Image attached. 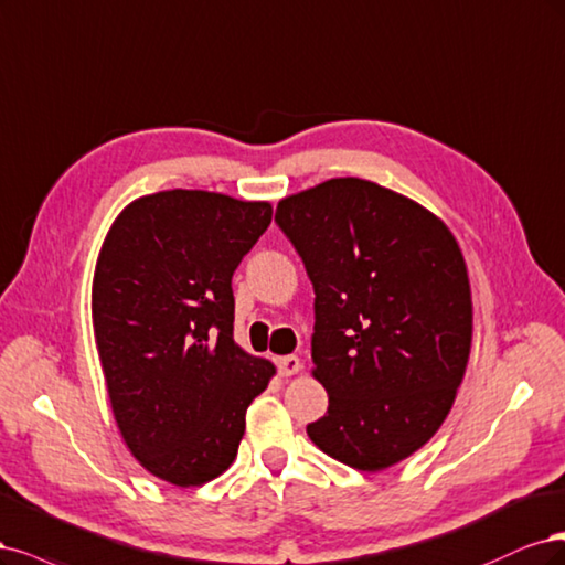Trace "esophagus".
I'll use <instances>...</instances> for the list:
<instances>
[{"mask_svg":"<svg viewBox=\"0 0 565 565\" xmlns=\"http://www.w3.org/2000/svg\"><path fill=\"white\" fill-rule=\"evenodd\" d=\"M277 369H279V373L284 375V377H288V375H296V373H300V369H302V361L298 359V356H279L277 359Z\"/></svg>","mask_w":565,"mask_h":565,"instance_id":"1","label":"esophagus"}]
</instances>
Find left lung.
Segmentation results:
<instances>
[{"instance_id":"8db88e82","label":"left lung","mask_w":565,"mask_h":565,"mask_svg":"<svg viewBox=\"0 0 565 565\" xmlns=\"http://www.w3.org/2000/svg\"><path fill=\"white\" fill-rule=\"evenodd\" d=\"M275 221L315 286L312 375L329 411L307 425L359 471L406 460L439 431L471 350V288L452 232L361 178L284 196Z\"/></svg>"}]
</instances>
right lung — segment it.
<instances>
[{
	"label": "right lung",
	"mask_w": 565,
	"mask_h": 565,
	"mask_svg": "<svg viewBox=\"0 0 565 565\" xmlns=\"http://www.w3.org/2000/svg\"><path fill=\"white\" fill-rule=\"evenodd\" d=\"M269 223V202L167 190L107 230L90 288L98 356L124 444L161 481L221 477L277 373L232 335V275Z\"/></svg>",
	"instance_id": "right-lung-1"
}]
</instances>
